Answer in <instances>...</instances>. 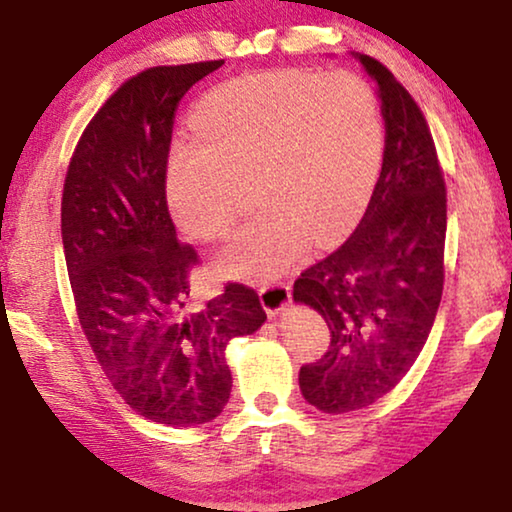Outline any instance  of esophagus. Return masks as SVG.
I'll return each mask as SVG.
<instances>
[{
  "label": "esophagus",
  "mask_w": 512,
  "mask_h": 512,
  "mask_svg": "<svg viewBox=\"0 0 512 512\" xmlns=\"http://www.w3.org/2000/svg\"><path fill=\"white\" fill-rule=\"evenodd\" d=\"M260 299H262L264 311H267V316H269V318H276L278 313L288 309L290 302H292L290 285H285V283L267 285V288L260 290Z\"/></svg>",
  "instance_id": "1"
}]
</instances>
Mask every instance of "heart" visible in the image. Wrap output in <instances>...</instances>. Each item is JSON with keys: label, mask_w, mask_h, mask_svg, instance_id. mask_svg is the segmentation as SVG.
Returning a JSON list of instances; mask_svg holds the SVG:
<instances>
[{"label": "heart", "mask_w": 512, "mask_h": 512, "mask_svg": "<svg viewBox=\"0 0 512 512\" xmlns=\"http://www.w3.org/2000/svg\"><path fill=\"white\" fill-rule=\"evenodd\" d=\"M170 142L166 203L185 234L210 241L234 222L243 182L255 215L215 255L222 278L271 283L351 227L377 182L384 131L377 100L349 72L248 74L213 88Z\"/></svg>", "instance_id": "heart-1"}]
</instances>
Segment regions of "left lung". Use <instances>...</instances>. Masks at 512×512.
Instances as JSON below:
<instances>
[{"mask_svg": "<svg viewBox=\"0 0 512 512\" xmlns=\"http://www.w3.org/2000/svg\"><path fill=\"white\" fill-rule=\"evenodd\" d=\"M351 58L377 84L381 173L349 241L292 290L332 332L325 356L299 370L304 400L327 414L363 410L400 384L424 349L445 281L447 194L424 114L384 65L356 51Z\"/></svg>", "mask_w": 512, "mask_h": 512, "instance_id": "1", "label": "left lung"}]
</instances>
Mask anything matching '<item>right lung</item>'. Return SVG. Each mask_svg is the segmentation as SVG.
<instances>
[{
  "instance_id": "add662e5",
  "label": "right lung",
  "mask_w": 512,
  "mask_h": 512,
  "mask_svg": "<svg viewBox=\"0 0 512 512\" xmlns=\"http://www.w3.org/2000/svg\"><path fill=\"white\" fill-rule=\"evenodd\" d=\"M224 60L152 67L91 119L67 168L60 234L81 330L109 384L149 421L199 426L229 403L227 344L264 325L229 283L185 313L196 250L177 241L163 166L182 95Z\"/></svg>"
}]
</instances>
